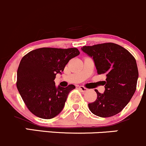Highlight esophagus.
Here are the masks:
<instances>
[{
  "instance_id": "34e87169",
  "label": "esophagus",
  "mask_w": 146,
  "mask_h": 146,
  "mask_svg": "<svg viewBox=\"0 0 146 146\" xmlns=\"http://www.w3.org/2000/svg\"><path fill=\"white\" fill-rule=\"evenodd\" d=\"M79 89L80 90V91H81L82 92H85L88 91V89H87L86 88H85V87L83 86H79Z\"/></svg>"
}]
</instances>
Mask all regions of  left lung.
I'll return each instance as SVG.
<instances>
[{"label":"left lung","instance_id":"1","mask_svg":"<svg viewBox=\"0 0 146 146\" xmlns=\"http://www.w3.org/2000/svg\"><path fill=\"white\" fill-rule=\"evenodd\" d=\"M82 50L93 58L98 74L107 76L104 93L95 90L98 97L88 104L90 110L100 117L116 115L126 107L136 90V59L126 48L111 42L84 46Z\"/></svg>","mask_w":146,"mask_h":146}]
</instances>
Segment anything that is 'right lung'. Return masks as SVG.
I'll use <instances>...</instances> for the list:
<instances>
[{
	"label": "right lung",
	"mask_w": 146,
	"mask_h": 146,
	"mask_svg": "<svg viewBox=\"0 0 146 146\" xmlns=\"http://www.w3.org/2000/svg\"><path fill=\"white\" fill-rule=\"evenodd\" d=\"M80 54L77 48H40L25 55L17 72V88L27 109L36 117L50 119L64 108L68 95L76 87L55 85L57 73L64 71L71 58Z\"/></svg>",
	"instance_id": "right-lung-1"
}]
</instances>
